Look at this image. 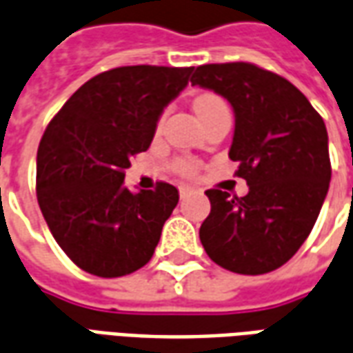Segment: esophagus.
<instances>
[{
    "label": "esophagus",
    "instance_id": "obj_1",
    "mask_svg": "<svg viewBox=\"0 0 353 353\" xmlns=\"http://www.w3.org/2000/svg\"><path fill=\"white\" fill-rule=\"evenodd\" d=\"M191 192H192V189H191V187H187V185H183V187H179V196H181V199H185V196H189Z\"/></svg>",
    "mask_w": 353,
    "mask_h": 353
}]
</instances>
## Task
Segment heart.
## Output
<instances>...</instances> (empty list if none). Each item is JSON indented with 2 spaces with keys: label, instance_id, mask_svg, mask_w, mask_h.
Here are the masks:
<instances>
[{
  "label": "heart",
  "instance_id": "heart-1",
  "mask_svg": "<svg viewBox=\"0 0 353 353\" xmlns=\"http://www.w3.org/2000/svg\"><path fill=\"white\" fill-rule=\"evenodd\" d=\"M221 103H225V101H223L221 98L214 96V94H200V96H196L194 101H192V108H194V113L200 117L204 115V113H208V111H212L214 108H217V105H221ZM177 170H179L181 174H185V176H191V174L196 172V164L191 161H181L177 162Z\"/></svg>",
  "mask_w": 353,
  "mask_h": 353
}]
</instances>
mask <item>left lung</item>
<instances>
[{"instance_id": "obj_1", "label": "left lung", "mask_w": 353, "mask_h": 353, "mask_svg": "<svg viewBox=\"0 0 353 353\" xmlns=\"http://www.w3.org/2000/svg\"><path fill=\"white\" fill-rule=\"evenodd\" d=\"M191 83L234 109L229 157L250 185L242 199L208 189L200 242L230 272H272L304 244L329 191L325 123L295 85L250 62L199 65Z\"/></svg>"}]
</instances>
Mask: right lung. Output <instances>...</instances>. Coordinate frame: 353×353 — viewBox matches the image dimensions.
Wrapping results in <instances>:
<instances>
[{"label": "right lung", "mask_w": 353, "mask_h": 353, "mask_svg": "<svg viewBox=\"0 0 353 353\" xmlns=\"http://www.w3.org/2000/svg\"><path fill=\"white\" fill-rule=\"evenodd\" d=\"M192 68L123 65L96 75L65 101L37 149V202L58 245L85 272L119 278L153 257L177 206L174 185L132 192L134 154L153 141L159 117Z\"/></svg>", "instance_id": "right-lung-1"}]
</instances>
